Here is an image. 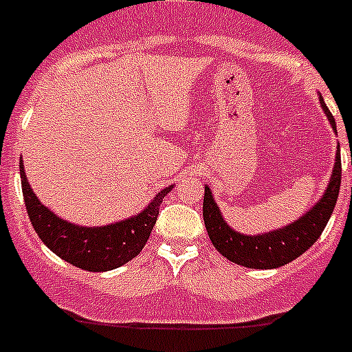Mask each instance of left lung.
Wrapping results in <instances>:
<instances>
[{
	"label": "left lung",
	"mask_w": 352,
	"mask_h": 352,
	"mask_svg": "<svg viewBox=\"0 0 352 352\" xmlns=\"http://www.w3.org/2000/svg\"><path fill=\"white\" fill-rule=\"evenodd\" d=\"M321 106L327 113L328 121L335 128L333 116L324 106L323 100H321ZM340 179H342V163H340L339 149L337 156H335L333 173H331L330 184H328L323 198L294 224L258 236H245L232 231L222 219L210 189L205 187L203 219H205L210 239H212L217 250L234 264L250 269L281 267V265L300 257L305 250H309L311 246L318 241L324 226L330 221L335 203L339 198Z\"/></svg>",
	"instance_id": "left-lung-1"
}]
</instances>
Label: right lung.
Here are the masks:
<instances>
[{"mask_svg":"<svg viewBox=\"0 0 352 352\" xmlns=\"http://www.w3.org/2000/svg\"><path fill=\"white\" fill-rule=\"evenodd\" d=\"M19 166L25 208L36 234L65 262L91 272L116 269L140 254L156 224L161 201L172 191V186L160 191L142 213L123 222L104 228H80L43 206L25 179L22 157Z\"/></svg>","mask_w":352,"mask_h":352,"instance_id":"add662e5","label":"right lung"}]
</instances>
